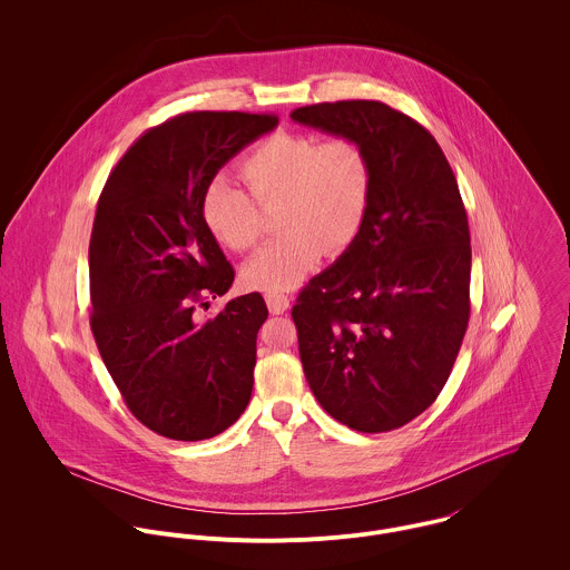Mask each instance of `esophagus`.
Wrapping results in <instances>:
<instances>
[{"label": "esophagus", "instance_id": "1", "mask_svg": "<svg viewBox=\"0 0 570 570\" xmlns=\"http://www.w3.org/2000/svg\"><path fill=\"white\" fill-rule=\"evenodd\" d=\"M265 303L272 314H285L289 307V298L283 292H265Z\"/></svg>", "mask_w": 570, "mask_h": 570}]
</instances>
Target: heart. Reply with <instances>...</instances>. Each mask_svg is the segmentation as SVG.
Instances as JSON below:
<instances>
[{
	"mask_svg": "<svg viewBox=\"0 0 570 570\" xmlns=\"http://www.w3.org/2000/svg\"><path fill=\"white\" fill-rule=\"evenodd\" d=\"M239 173L261 206L278 202L276 228L283 230L245 263L242 276L249 287H294L323 252H344L364 226L373 164L353 138L333 136L318 142L307 134L278 131L245 154ZM250 198L226 175L215 177L202 195L204 226L235 252H247L261 239V215Z\"/></svg>",
	"mask_w": 570,
	"mask_h": 570,
	"instance_id": "obj_1",
	"label": "heart"
}]
</instances>
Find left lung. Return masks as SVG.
<instances>
[{
    "label": "left lung",
    "instance_id": "left-lung-1",
    "mask_svg": "<svg viewBox=\"0 0 570 570\" xmlns=\"http://www.w3.org/2000/svg\"><path fill=\"white\" fill-rule=\"evenodd\" d=\"M292 120L357 140L373 164L357 239L292 307L305 377L351 430L402 428L443 391L470 323L472 245L456 177L432 134L380 100L307 105Z\"/></svg>",
    "mask_w": 570,
    "mask_h": 570
}]
</instances>
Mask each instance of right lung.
Here are the masks:
<instances>
[{
  "label": "right lung",
  "instance_id": "add662e5",
  "mask_svg": "<svg viewBox=\"0 0 570 570\" xmlns=\"http://www.w3.org/2000/svg\"><path fill=\"white\" fill-rule=\"evenodd\" d=\"M276 125L269 114H179L129 147L98 197L89 325L127 407L166 439H210L249 402L267 307L252 292L197 321V303L235 281L199 204L219 168Z\"/></svg>",
  "mask_w": 570,
  "mask_h": 570
}]
</instances>
